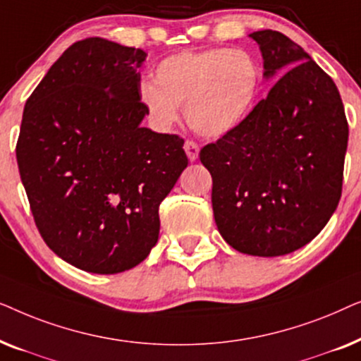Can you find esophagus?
<instances>
[{
  "instance_id": "esophagus-1",
  "label": "esophagus",
  "mask_w": 361,
  "mask_h": 361,
  "mask_svg": "<svg viewBox=\"0 0 361 361\" xmlns=\"http://www.w3.org/2000/svg\"><path fill=\"white\" fill-rule=\"evenodd\" d=\"M184 149L187 152V157H189L190 161H195L197 157H199V145H197L195 141L187 140L185 145H184Z\"/></svg>"
}]
</instances>
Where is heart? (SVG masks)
Returning <instances> with one entry per match:
<instances>
[{"instance_id": "1", "label": "heart", "mask_w": 361, "mask_h": 361, "mask_svg": "<svg viewBox=\"0 0 361 361\" xmlns=\"http://www.w3.org/2000/svg\"><path fill=\"white\" fill-rule=\"evenodd\" d=\"M261 85L256 59L241 49L184 51L156 67L154 83L142 82L140 100L162 130L185 120L195 133L220 137L236 130L253 110Z\"/></svg>"}]
</instances>
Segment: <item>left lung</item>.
<instances>
[{"instance_id": "obj_1", "label": "left lung", "mask_w": 361, "mask_h": 361, "mask_svg": "<svg viewBox=\"0 0 361 361\" xmlns=\"http://www.w3.org/2000/svg\"><path fill=\"white\" fill-rule=\"evenodd\" d=\"M264 77L281 75L228 135L204 146L220 235L253 256L293 253L312 241L337 209L348 123L332 78L278 31L250 34Z\"/></svg>"}]
</instances>
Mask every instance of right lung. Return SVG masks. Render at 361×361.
<instances>
[{
    "instance_id": "1",
    "label": "right lung",
    "mask_w": 361,
    "mask_h": 361,
    "mask_svg": "<svg viewBox=\"0 0 361 361\" xmlns=\"http://www.w3.org/2000/svg\"><path fill=\"white\" fill-rule=\"evenodd\" d=\"M141 49L72 44L23 111L16 159L42 240L78 269L135 268L159 236V205L189 164L184 140L140 123Z\"/></svg>"
}]
</instances>
